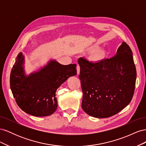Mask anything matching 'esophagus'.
<instances>
[{"label":"esophagus","instance_id":"esophagus-1","mask_svg":"<svg viewBox=\"0 0 146 146\" xmlns=\"http://www.w3.org/2000/svg\"><path fill=\"white\" fill-rule=\"evenodd\" d=\"M77 72L78 74H80V66L79 65H77Z\"/></svg>","mask_w":146,"mask_h":146}]
</instances>
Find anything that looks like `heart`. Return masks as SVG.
Here are the masks:
<instances>
[{"label": "heart", "instance_id": "obj_1", "mask_svg": "<svg viewBox=\"0 0 146 146\" xmlns=\"http://www.w3.org/2000/svg\"><path fill=\"white\" fill-rule=\"evenodd\" d=\"M103 55H104L103 52H99V53H98V54H96V55L95 56V58H96V60H99L102 58V57Z\"/></svg>", "mask_w": 146, "mask_h": 146}]
</instances>
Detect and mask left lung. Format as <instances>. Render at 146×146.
I'll return each mask as SVG.
<instances>
[{"instance_id": "obj_1", "label": "left lung", "mask_w": 146, "mask_h": 146, "mask_svg": "<svg viewBox=\"0 0 146 146\" xmlns=\"http://www.w3.org/2000/svg\"><path fill=\"white\" fill-rule=\"evenodd\" d=\"M83 91L82 107L90 116H112L130 104L135 88L136 70L129 46L123 42L116 54L97 62L78 59Z\"/></svg>"}]
</instances>
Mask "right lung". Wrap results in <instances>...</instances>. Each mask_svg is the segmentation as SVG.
Segmentation results:
<instances>
[{
	"mask_svg": "<svg viewBox=\"0 0 146 146\" xmlns=\"http://www.w3.org/2000/svg\"><path fill=\"white\" fill-rule=\"evenodd\" d=\"M24 56L19 53L10 74V88L19 108L31 115H51L57 108L56 90L67 79L77 74L76 64L62 65L52 60L37 72L24 74Z\"/></svg>",
	"mask_w": 146,
	"mask_h": 146,
	"instance_id": "obj_1",
	"label": "right lung"
}]
</instances>
